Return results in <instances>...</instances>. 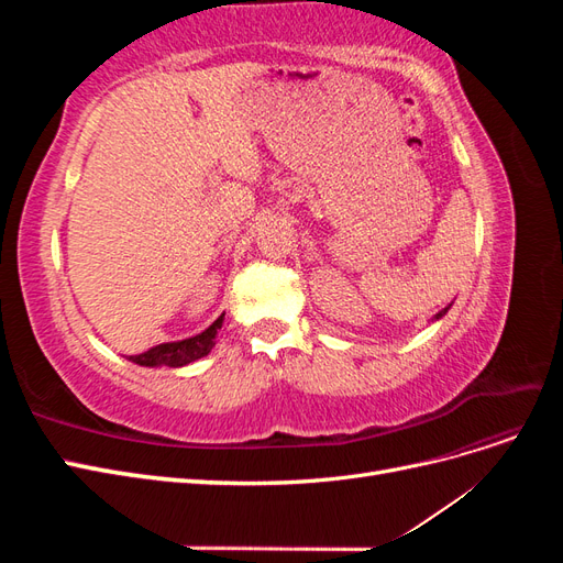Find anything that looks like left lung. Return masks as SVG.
Segmentation results:
<instances>
[{
	"mask_svg": "<svg viewBox=\"0 0 563 563\" xmlns=\"http://www.w3.org/2000/svg\"><path fill=\"white\" fill-rule=\"evenodd\" d=\"M449 308H451V305H449ZM449 308H444V310H441V312H437V314H434V319H441V317H444V314L449 312Z\"/></svg>",
	"mask_w": 563,
	"mask_h": 563,
	"instance_id": "1",
	"label": "left lung"
}]
</instances>
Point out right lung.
<instances>
[{
  "label": "right lung",
  "instance_id": "right-lung-1",
  "mask_svg": "<svg viewBox=\"0 0 563 563\" xmlns=\"http://www.w3.org/2000/svg\"><path fill=\"white\" fill-rule=\"evenodd\" d=\"M223 317L225 314H220L207 331L195 335V338L150 347L143 354L129 356V362L139 364V366H172V368L197 362V360H201V356H207L211 352V347L216 345V335H218V329L223 327Z\"/></svg>",
  "mask_w": 563,
  "mask_h": 563
}]
</instances>
